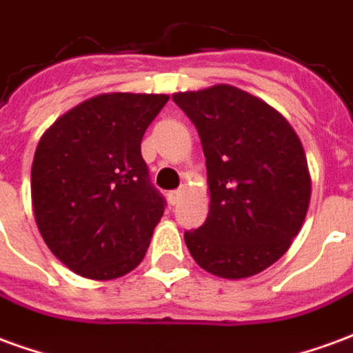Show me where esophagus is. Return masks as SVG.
<instances>
[{
  "label": "esophagus",
  "instance_id": "1",
  "mask_svg": "<svg viewBox=\"0 0 353 353\" xmlns=\"http://www.w3.org/2000/svg\"><path fill=\"white\" fill-rule=\"evenodd\" d=\"M181 194H183V189H176V191H170L168 192L170 204H177V200L181 199Z\"/></svg>",
  "mask_w": 353,
  "mask_h": 353
}]
</instances>
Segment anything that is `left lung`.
Listing matches in <instances>:
<instances>
[{
    "instance_id": "1",
    "label": "left lung",
    "mask_w": 353,
    "mask_h": 353,
    "mask_svg": "<svg viewBox=\"0 0 353 353\" xmlns=\"http://www.w3.org/2000/svg\"><path fill=\"white\" fill-rule=\"evenodd\" d=\"M204 149L210 212L185 244L204 270L227 280L263 272L303 227L312 181L303 143L285 117L230 85L172 96Z\"/></svg>"
}]
</instances>
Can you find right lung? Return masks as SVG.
<instances>
[{"instance_id":"1","label":"right lung","mask_w":353,"mask_h":353,"mask_svg":"<svg viewBox=\"0 0 353 353\" xmlns=\"http://www.w3.org/2000/svg\"><path fill=\"white\" fill-rule=\"evenodd\" d=\"M166 101V94H100L39 139L32 164L35 223L75 274L115 280L145 257L166 200L149 181L141 138Z\"/></svg>"}]
</instances>
